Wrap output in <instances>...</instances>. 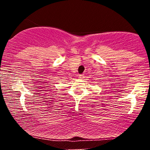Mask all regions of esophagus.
Returning <instances> with one entry per match:
<instances>
[{
	"mask_svg": "<svg viewBox=\"0 0 150 150\" xmlns=\"http://www.w3.org/2000/svg\"><path fill=\"white\" fill-rule=\"evenodd\" d=\"M84 77V75H78V78L80 79H82Z\"/></svg>",
	"mask_w": 150,
	"mask_h": 150,
	"instance_id": "obj_1",
	"label": "esophagus"
}]
</instances>
